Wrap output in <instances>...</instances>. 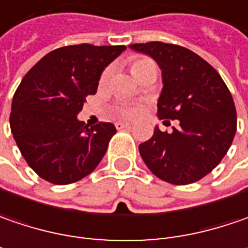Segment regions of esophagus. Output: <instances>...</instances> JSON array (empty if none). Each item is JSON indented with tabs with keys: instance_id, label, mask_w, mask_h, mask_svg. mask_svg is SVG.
<instances>
[{
	"instance_id": "obj_1",
	"label": "esophagus",
	"mask_w": 248,
	"mask_h": 248,
	"mask_svg": "<svg viewBox=\"0 0 248 248\" xmlns=\"http://www.w3.org/2000/svg\"><path fill=\"white\" fill-rule=\"evenodd\" d=\"M130 124H129V122H116L115 124V126H116V129H124V127H130Z\"/></svg>"
}]
</instances>
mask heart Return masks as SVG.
I'll return each instance as SVG.
<instances>
[{
	"label": "heart",
	"instance_id": "b5f03b06",
	"mask_svg": "<svg viewBox=\"0 0 248 248\" xmlns=\"http://www.w3.org/2000/svg\"><path fill=\"white\" fill-rule=\"evenodd\" d=\"M150 68H157L155 66V63H154L153 60H150V59H147V57H136V59H133V62H132V71H133V74L138 77L140 76L141 73H144L146 70H150ZM112 73H113V68L112 67H107L104 71H102V74H101V78H99V84L101 85H105L108 81H109L110 76H112ZM139 108L136 105H119L115 112H116V115L118 116H121V118H132V116H135L136 113H138Z\"/></svg>",
	"mask_w": 248,
	"mask_h": 248
}]
</instances>
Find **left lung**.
<instances>
[{
    "instance_id": "1",
    "label": "left lung",
    "mask_w": 248,
    "mask_h": 248,
    "mask_svg": "<svg viewBox=\"0 0 248 248\" xmlns=\"http://www.w3.org/2000/svg\"><path fill=\"white\" fill-rule=\"evenodd\" d=\"M130 49L149 54L161 68L158 118L180 122L170 133L154 129L152 139L139 146L143 161L170 184L199 181L222 161L236 133V107L227 85L208 62L186 47L149 42Z\"/></svg>"
}]
</instances>
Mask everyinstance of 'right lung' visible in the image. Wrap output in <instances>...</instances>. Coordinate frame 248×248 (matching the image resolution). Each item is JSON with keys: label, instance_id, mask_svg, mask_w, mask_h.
Returning <instances> with one entry per match:
<instances>
[{"label": "right lung", "instance_id": "1", "mask_svg": "<svg viewBox=\"0 0 248 248\" xmlns=\"http://www.w3.org/2000/svg\"><path fill=\"white\" fill-rule=\"evenodd\" d=\"M126 46L88 43L59 47L42 57L16 88L9 124L29 167L56 185L94 171L116 129L101 122L88 127L77 119L85 98L94 95L104 68Z\"/></svg>", "mask_w": 248, "mask_h": 248}]
</instances>
